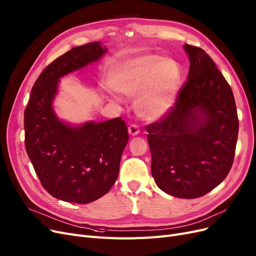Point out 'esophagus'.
I'll use <instances>...</instances> for the list:
<instances>
[{"mask_svg": "<svg viewBox=\"0 0 256 256\" xmlns=\"http://www.w3.org/2000/svg\"><path fill=\"white\" fill-rule=\"evenodd\" d=\"M140 133V130L136 124H132L128 126V134L130 136H136Z\"/></svg>", "mask_w": 256, "mask_h": 256, "instance_id": "34e87169", "label": "esophagus"}]
</instances>
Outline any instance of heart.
<instances>
[{"mask_svg": "<svg viewBox=\"0 0 256 256\" xmlns=\"http://www.w3.org/2000/svg\"><path fill=\"white\" fill-rule=\"evenodd\" d=\"M180 68L176 61L157 54H140L123 60L108 72L114 90L126 96L140 94L137 110L146 120H158L175 102Z\"/></svg>", "mask_w": 256, "mask_h": 256, "instance_id": "heart-1", "label": "heart"}]
</instances>
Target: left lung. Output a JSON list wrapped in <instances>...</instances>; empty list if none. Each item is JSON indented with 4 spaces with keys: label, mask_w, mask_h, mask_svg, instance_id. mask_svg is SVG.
<instances>
[{
    "label": "left lung",
    "mask_w": 256,
    "mask_h": 256,
    "mask_svg": "<svg viewBox=\"0 0 256 256\" xmlns=\"http://www.w3.org/2000/svg\"><path fill=\"white\" fill-rule=\"evenodd\" d=\"M188 81L174 106L146 126L150 171L160 190L178 198L202 197L229 174L238 135L230 85L211 56L188 44Z\"/></svg>",
    "instance_id": "left-lung-1"
}]
</instances>
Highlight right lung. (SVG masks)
Wrapping results in <instances>:
<instances>
[{
  "mask_svg": "<svg viewBox=\"0 0 256 256\" xmlns=\"http://www.w3.org/2000/svg\"><path fill=\"white\" fill-rule=\"evenodd\" d=\"M108 52L100 42L74 47L52 62L32 86L24 112L25 146L45 190L68 202L88 204L116 182L128 134L120 117L70 126L52 103L60 78L98 61Z\"/></svg>",
  "mask_w": 256,
  "mask_h": 256,
  "instance_id": "1",
  "label": "right lung"
}]
</instances>
